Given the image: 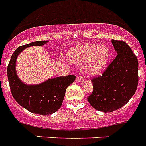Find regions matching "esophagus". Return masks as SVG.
Masks as SVG:
<instances>
[{
    "instance_id": "esophagus-1",
    "label": "esophagus",
    "mask_w": 146,
    "mask_h": 146,
    "mask_svg": "<svg viewBox=\"0 0 146 146\" xmlns=\"http://www.w3.org/2000/svg\"><path fill=\"white\" fill-rule=\"evenodd\" d=\"M83 80H84V79H83V77H82L81 75H78V77L76 78V80H77V81H78V82L83 81Z\"/></svg>"
}]
</instances>
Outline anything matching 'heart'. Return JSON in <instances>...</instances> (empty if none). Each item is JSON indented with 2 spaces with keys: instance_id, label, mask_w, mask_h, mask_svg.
I'll return each instance as SVG.
<instances>
[{
  "instance_id": "1",
  "label": "heart",
  "mask_w": 146,
  "mask_h": 146,
  "mask_svg": "<svg viewBox=\"0 0 146 146\" xmlns=\"http://www.w3.org/2000/svg\"><path fill=\"white\" fill-rule=\"evenodd\" d=\"M68 58L71 63L78 66H85L88 75L101 74L106 67L110 50L106 46L96 43H86L74 47L68 52Z\"/></svg>"
}]
</instances>
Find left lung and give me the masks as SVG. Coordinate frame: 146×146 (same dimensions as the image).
Instances as JSON below:
<instances>
[{
    "instance_id": "8db88e82",
    "label": "left lung",
    "mask_w": 146,
    "mask_h": 146,
    "mask_svg": "<svg viewBox=\"0 0 146 146\" xmlns=\"http://www.w3.org/2000/svg\"><path fill=\"white\" fill-rule=\"evenodd\" d=\"M117 57L102 73L92 78L93 92L88 97L92 106L103 112H112L125 105L138 85V60L129 46L112 40Z\"/></svg>"
}]
</instances>
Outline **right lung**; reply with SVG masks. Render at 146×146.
<instances>
[{"label": "right lung", "instance_id": "1", "mask_svg": "<svg viewBox=\"0 0 146 146\" xmlns=\"http://www.w3.org/2000/svg\"><path fill=\"white\" fill-rule=\"evenodd\" d=\"M48 42L35 41L18 47L12 54L7 67L8 80L13 98L29 111L41 115L52 114L60 108L66 88L76 78L74 75L58 77L37 85H27L19 79L15 69L17 56L27 47L43 46Z\"/></svg>", "mask_w": 146, "mask_h": 146}]
</instances>
